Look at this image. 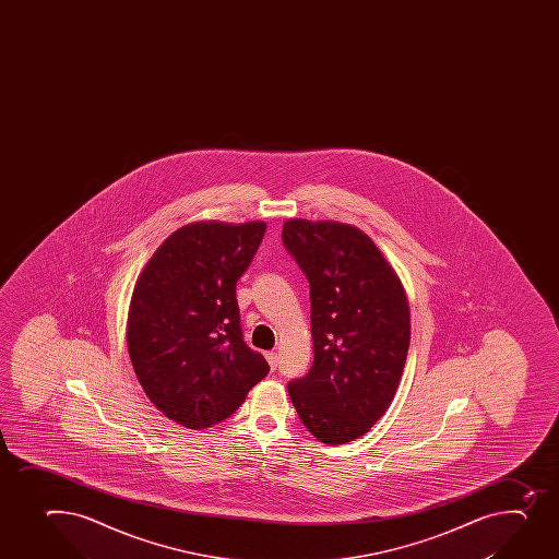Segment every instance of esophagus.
Wrapping results in <instances>:
<instances>
[{
	"label": "esophagus",
	"instance_id": "esophagus-1",
	"mask_svg": "<svg viewBox=\"0 0 559 559\" xmlns=\"http://www.w3.org/2000/svg\"><path fill=\"white\" fill-rule=\"evenodd\" d=\"M265 360H267L271 370H275L276 365H278V357H276L275 352H267V354H265Z\"/></svg>",
	"mask_w": 559,
	"mask_h": 559
}]
</instances>
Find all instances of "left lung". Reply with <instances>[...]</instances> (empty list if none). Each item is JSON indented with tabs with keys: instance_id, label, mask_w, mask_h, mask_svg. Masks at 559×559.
<instances>
[{
	"instance_id": "obj_1",
	"label": "left lung",
	"mask_w": 559,
	"mask_h": 559,
	"mask_svg": "<svg viewBox=\"0 0 559 559\" xmlns=\"http://www.w3.org/2000/svg\"><path fill=\"white\" fill-rule=\"evenodd\" d=\"M283 242L310 283L316 355L310 371L289 382V397L319 441H355L397 392L409 346L406 292L359 227L292 218Z\"/></svg>"
}]
</instances>
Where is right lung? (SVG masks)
<instances>
[{"mask_svg":"<svg viewBox=\"0 0 559 559\" xmlns=\"http://www.w3.org/2000/svg\"><path fill=\"white\" fill-rule=\"evenodd\" d=\"M264 222H193L160 243L134 284L128 349L151 403L202 430L235 414L270 365L243 343L237 281Z\"/></svg>","mask_w":559,"mask_h":559,"instance_id":"right-lung-1","label":"right lung"}]
</instances>
